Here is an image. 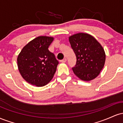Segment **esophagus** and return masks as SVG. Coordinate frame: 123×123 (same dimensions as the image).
Segmentation results:
<instances>
[{
  "instance_id": "obj_1",
  "label": "esophagus",
  "mask_w": 123,
  "mask_h": 123,
  "mask_svg": "<svg viewBox=\"0 0 123 123\" xmlns=\"http://www.w3.org/2000/svg\"><path fill=\"white\" fill-rule=\"evenodd\" d=\"M66 61V58H64V59H63L61 61V62H62V63H65Z\"/></svg>"
}]
</instances>
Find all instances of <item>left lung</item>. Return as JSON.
I'll use <instances>...</instances> for the list:
<instances>
[{
    "label": "left lung",
    "instance_id": "1",
    "mask_svg": "<svg viewBox=\"0 0 123 123\" xmlns=\"http://www.w3.org/2000/svg\"><path fill=\"white\" fill-rule=\"evenodd\" d=\"M69 40L76 57L73 73L84 81L94 79L105 65L106 55L102 46L87 33H76L70 36Z\"/></svg>",
    "mask_w": 123,
    "mask_h": 123
}]
</instances>
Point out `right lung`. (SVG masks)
Segmentation results:
<instances>
[{
    "label": "right lung",
    "instance_id": "right-lung-1",
    "mask_svg": "<svg viewBox=\"0 0 123 123\" xmlns=\"http://www.w3.org/2000/svg\"><path fill=\"white\" fill-rule=\"evenodd\" d=\"M53 40V37L39 36L25 46L18 55V70L29 84L43 87L53 79L58 64L48 49Z\"/></svg>",
    "mask_w": 123,
    "mask_h": 123
}]
</instances>
